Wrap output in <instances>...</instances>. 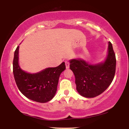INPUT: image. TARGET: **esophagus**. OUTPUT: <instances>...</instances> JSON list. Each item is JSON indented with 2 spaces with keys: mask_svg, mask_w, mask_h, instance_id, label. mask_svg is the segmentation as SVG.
<instances>
[{
  "mask_svg": "<svg viewBox=\"0 0 129 129\" xmlns=\"http://www.w3.org/2000/svg\"><path fill=\"white\" fill-rule=\"evenodd\" d=\"M65 66H66V68L67 69H68L69 68V62L68 61H65Z\"/></svg>",
  "mask_w": 129,
  "mask_h": 129,
  "instance_id": "34e87169",
  "label": "esophagus"
}]
</instances>
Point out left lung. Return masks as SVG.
I'll return each instance as SVG.
<instances>
[{
    "instance_id": "1",
    "label": "left lung",
    "mask_w": 129,
    "mask_h": 129,
    "mask_svg": "<svg viewBox=\"0 0 129 129\" xmlns=\"http://www.w3.org/2000/svg\"><path fill=\"white\" fill-rule=\"evenodd\" d=\"M108 44L104 61L94 64L81 58L69 60L70 69L75 76L76 90L82 97L93 98L101 94L113 81L116 58L112 43L109 41Z\"/></svg>"
}]
</instances>
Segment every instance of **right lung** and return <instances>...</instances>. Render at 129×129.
I'll use <instances>...</instances> for the list:
<instances>
[{
	"mask_svg": "<svg viewBox=\"0 0 129 129\" xmlns=\"http://www.w3.org/2000/svg\"><path fill=\"white\" fill-rule=\"evenodd\" d=\"M19 46L15 50L13 61V73L17 88L24 95L32 101L40 103L51 101L56 94L61 73L65 69V62L38 73H28L19 65Z\"/></svg>",
	"mask_w": 129,
	"mask_h": 129,
	"instance_id": "add662e5",
	"label": "right lung"
}]
</instances>
